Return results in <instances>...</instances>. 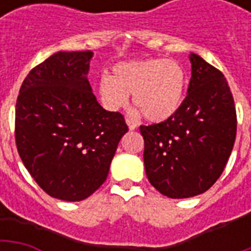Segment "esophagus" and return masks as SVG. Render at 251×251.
<instances>
[{"mask_svg":"<svg viewBox=\"0 0 251 251\" xmlns=\"http://www.w3.org/2000/svg\"><path fill=\"white\" fill-rule=\"evenodd\" d=\"M126 124H127V126H129V129H130V130H134V129H137L136 121H133V120H130V118H127V120H126Z\"/></svg>","mask_w":251,"mask_h":251,"instance_id":"34e87169","label":"esophagus"}]
</instances>
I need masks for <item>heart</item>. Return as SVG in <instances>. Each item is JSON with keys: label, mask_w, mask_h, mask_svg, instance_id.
I'll use <instances>...</instances> for the list:
<instances>
[{"label": "heart", "mask_w": 251, "mask_h": 251, "mask_svg": "<svg viewBox=\"0 0 251 251\" xmlns=\"http://www.w3.org/2000/svg\"><path fill=\"white\" fill-rule=\"evenodd\" d=\"M187 87V72L172 59H145L122 62L98 83V93L106 109L125 107L131 100L151 122H163L179 110Z\"/></svg>", "instance_id": "b5f03b06"}]
</instances>
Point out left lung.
Here are the masks:
<instances>
[{
    "mask_svg": "<svg viewBox=\"0 0 251 251\" xmlns=\"http://www.w3.org/2000/svg\"><path fill=\"white\" fill-rule=\"evenodd\" d=\"M179 110L164 122L140 126L149 183L184 199L210 189L226 167L237 136V113L226 77L196 53Z\"/></svg>",
    "mask_w": 251,
    "mask_h": 251,
    "instance_id": "1",
    "label": "left lung"
}]
</instances>
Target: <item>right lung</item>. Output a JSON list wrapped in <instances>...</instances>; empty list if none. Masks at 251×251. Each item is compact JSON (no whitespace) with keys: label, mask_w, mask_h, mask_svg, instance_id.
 Instances as JSON below:
<instances>
[{"label":"right lung","mask_w":251,"mask_h":251,"mask_svg":"<svg viewBox=\"0 0 251 251\" xmlns=\"http://www.w3.org/2000/svg\"><path fill=\"white\" fill-rule=\"evenodd\" d=\"M91 51L56 52L30 70L16 103V145L43 191L66 201L93 195L109 175L127 129L104 110L87 74Z\"/></svg>","instance_id":"add662e5"}]
</instances>
